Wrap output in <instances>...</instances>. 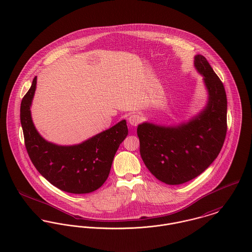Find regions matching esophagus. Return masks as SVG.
Listing matches in <instances>:
<instances>
[{
  "label": "esophagus",
  "mask_w": 252,
  "mask_h": 252,
  "mask_svg": "<svg viewBox=\"0 0 252 252\" xmlns=\"http://www.w3.org/2000/svg\"><path fill=\"white\" fill-rule=\"evenodd\" d=\"M142 121V118L137 114H132L128 117V123L129 125H131L132 126H136L140 124V122Z\"/></svg>",
  "instance_id": "obj_1"
}]
</instances>
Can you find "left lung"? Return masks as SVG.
<instances>
[{"instance_id":"obj_1","label":"left lung","mask_w":252,"mask_h":252,"mask_svg":"<svg viewBox=\"0 0 252 252\" xmlns=\"http://www.w3.org/2000/svg\"><path fill=\"white\" fill-rule=\"evenodd\" d=\"M203 76L208 102L198 115L176 126L145 122L137 127L145 165L167 185L185 184L203 173L218 158L227 131V98L223 84L207 59L194 57Z\"/></svg>"}]
</instances>
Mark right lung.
<instances>
[{
  "mask_svg": "<svg viewBox=\"0 0 252 252\" xmlns=\"http://www.w3.org/2000/svg\"><path fill=\"white\" fill-rule=\"evenodd\" d=\"M35 88L36 76L20 107L25 146L32 164L63 191L84 194L96 190L107 180L115 154L128 133L126 120L77 145L48 142L38 133L32 120L30 109Z\"/></svg>",
  "mask_w": 252,
  "mask_h": 252,
  "instance_id": "obj_1",
  "label": "right lung"
}]
</instances>
